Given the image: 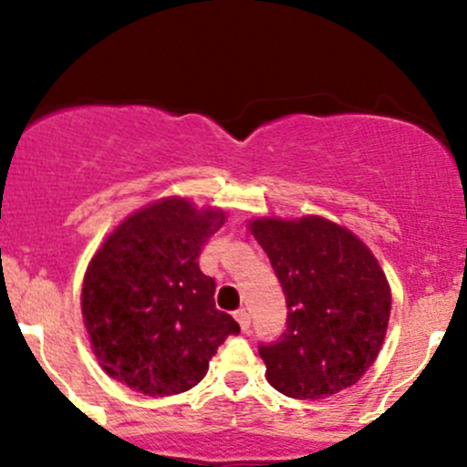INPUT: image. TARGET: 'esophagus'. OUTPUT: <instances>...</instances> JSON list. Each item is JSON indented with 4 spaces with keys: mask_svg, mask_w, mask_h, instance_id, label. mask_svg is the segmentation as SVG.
<instances>
[{
    "mask_svg": "<svg viewBox=\"0 0 467 467\" xmlns=\"http://www.w3.org/2000/svg\"><path fill=\"white\" fill-rule=\"evenodd\" d=\"M234 318H237L241 331H248L250 329V314L245 312V309H239V312L234 314Z\"/></svg>",
    "mask_w": 467,
    "mask_h": 467,
    "instance_id": "1",
    "label": "esophagus"
}]
</instances>
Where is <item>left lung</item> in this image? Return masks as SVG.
<instances>
[{
	"label": "left lung",
	"instance_id": "left-lung-1",
	"mask_svg": "<svg viewBox=\"0 0 467 467\" xmlns=\"http://www.w3.org/2000/svg\"><path fill=\"white\" fill-rule=\"evenodd\" d=\"M287 303V329L259 347L278 393L325 400L371 368L390 318V285L368 245L320 215L252 217Z\"/></svg>",
	"mask_w": 467,
	"mask_h": 467
}]
</instances>
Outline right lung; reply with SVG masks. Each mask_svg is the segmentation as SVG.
Returning a JSON list of instances; mask_svg holds the SVG:
<instances>
[{"label":"right lung","mask_w":467,"mask_h":467,"mask_svg":"<svg viewBox=\"0 0 467 467\" xmlns=\"http://www.w3.org/2000/svg\"><path fill=\"white\" fill-rule=\"evenodd\" d=\"M223 222V208L162 197L122 219L94 252L80 312L111 379L151 398L184 393L202 382L217 347L239 334L197 264Z\"/></svg>","instance_id":"obj_1"}]
</instances>
